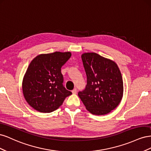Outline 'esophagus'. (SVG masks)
Masks as SVG:
<instances>
[{
    "label": "esophagus",
    "mask_w": 151,
    "mask_h": 151,
    "mask_svg": "<svg viewBox=\"0 0 151 151\" xmlns=\"http://www.w3.org/2000/svg\"><path fill=\"white\" fill-rule=\"evenodd\" d=\"M72 94H76L77 93V89H74L72 91Z\"/></svg>",
    "instance_id": "obj_1"
}]
</instances>
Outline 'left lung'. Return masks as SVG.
Segmentation results:
<instances>
[{
  "mask_svg": "<svg viewBox=\"0 0 151 151\" xmlns=\"http://www.w3.org/2000/svg\"><path fill=\"white\" fill-rule=\"evenodd\" d=\"M87 76L85 90L78 96L87 110L96 115H104L115 109L121 102L123 83L116 63L96 53L81 55Z\"/></svg>",
  "mask_w": 151,
  "mask_h": 151,
  "instance_id": "left-lung-1",
  "label": "left lung"
}]
</instances>
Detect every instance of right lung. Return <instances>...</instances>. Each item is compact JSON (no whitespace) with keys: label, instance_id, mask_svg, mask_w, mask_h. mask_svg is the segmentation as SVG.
<instances>
[{"label":"right lung","instance_id":"right-lung-1","mask_svg":"<svg viewBox=\"0 0 151 151\" xmlns=\"http://www.w3.org/2000/svg\"><path fill=\"white\" fill-rule=\"evenodd\" d=\"M71 52H55L40 54L27 68L22 83L26 102L41 113H50L72 94L63 87L61 67L71 57Z\"/></svg>","mask_w":151,"mask_h":151}]
</instances>
